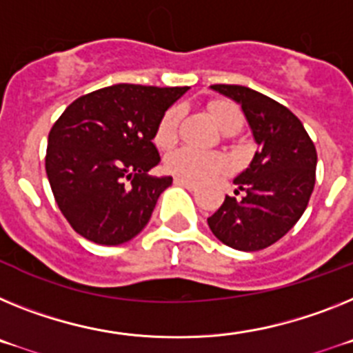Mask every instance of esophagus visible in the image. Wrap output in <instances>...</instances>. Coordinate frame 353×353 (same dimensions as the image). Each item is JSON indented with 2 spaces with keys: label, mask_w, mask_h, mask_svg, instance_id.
<instances>
[{
  "label": "esophagus",
  "mask_w": 353,
  "mask_h": 353,
  "mask_svg": "<svg viewBox=\"0 0 353 353\" xmlns=\"http://www.w3.org/2000/svg\"><path fill=\"white\" fill-rule=\"evenodd\" d=\"M174 183H176V185H179V186H185V188H188V190L197 188V183H195V181L185 179V177H176V179H174Z\"/></svg>",
  "instance_id": "obj_1"
}]
</instances>
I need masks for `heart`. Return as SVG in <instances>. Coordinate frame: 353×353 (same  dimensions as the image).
<instances>
[{"mask_svg": "<svg viewBox=\"0 0 353 353\" xmlns=\"http://www.w3.org/2000/svg\"><path fill=\"white\" fill-rule=\"evenodd\" d=\"M214 122L225 133H234L243 124V115L236 104L223 99H214L208 104ZM181 108L172 106L161 115L154 130V143L159 149H170L176 145L179 139ZM168 172L176 174L186 179H210L219 174L228 172L231 168V161L220 151H201L194 147H181L177 151L167 156Z\"/></svg>", "mask_w": 353, "mask_h": 353, "instance_id": "b5f03b06", "label": "heart"}]
</instances>
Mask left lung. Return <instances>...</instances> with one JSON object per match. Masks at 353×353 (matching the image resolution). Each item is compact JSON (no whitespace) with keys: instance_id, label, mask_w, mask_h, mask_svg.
Wrapping results in <instances>:
<instances>
[{"instance_id":"left-lung-1","label":"left lung","mask_w":353,"mask_h":353,"mask_svg":"<svg viewBox=\"0 0 353 353\" xmlns=\"http://www.w3.org/2000/svg\"><path fill=\"white\" fill-rule=\"evenodd\" d=\"M211 88L241 104L259 151L234 179L236 197L225 195L208 225L232 249H266L281 240L307 208L316 179V147L284 104L241 85Z\"/></svg>"}]
</instances>
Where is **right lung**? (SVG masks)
Returning <instances> with one entry per match:
<instances>
[{"label": "right lung", "instance_id": "right-lung-1", "mask_svg": "<svg viewBox=\"0 0 353 353\" xmlns=\"http://www.w3.org/2000/svg\"><path fill=\"white\" fill-rule=\"evenodd\" d=\"M186 90L112 85L78 97L58 117L48 137L46 174L78 234L121 245L145 228L172 185V177L147 176L159 163L156 124Z\"/></svg>", "mask_w": 353, "mask_h": 353}]
</instances>
